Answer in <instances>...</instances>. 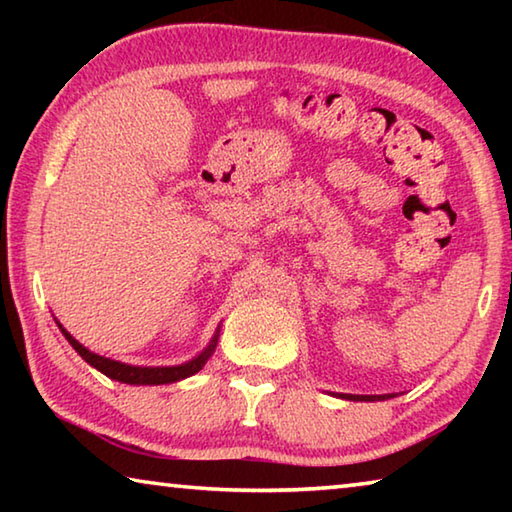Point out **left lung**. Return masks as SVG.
<instances>
[{
  "mask_svg": "<svg viewBox=\"0 0 512 512\" xmlns=\"http://www.w3.org/2000/svg\"><path fill=\"white\" fill-rule=\"evenodd\" d=\"M345 397V400H354V402H377V400H386L391 395H339Z\"/></svg>",
  "mask_w": 512,
  "mask_h": 512,
  "instance_id": "8db88e82",
  "label": "left lung"
}]
</instances>
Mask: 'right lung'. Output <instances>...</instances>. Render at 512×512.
Wrapping results in <instances>:
<instances>
[{
    "instance_id": "right-lung-1",
    "label": "right lung",
    "mask_w": 512,
    "mask_h": 512,
    "mask_svg": "<svg viewBox=\"0 0 512 512\" xmlns=\"http://www.w3.org/2000/svg\"><path fill=\"white\" fill-rule=\"evenodd\" d=\"M58 323V320H56ZM60 332H63L65 339L69 341V345L81 354V357L90 363L92 368H97L99 372H103V375L115 379V381H121V384H135V386H160V384H173V381H180L185 377H192L196 375L198 370H201L207 359L212 357V352L216 348V341H219V329H216L214 339L210 341V345L198 354V357H194L192 361L187 363H180V366H131V363H121V361H112V359H106L101 357V354L97 352H90L85 345H81L79 341L74 339L72 334L67 332V329L58 323Z\"/></svg>"
}]
</instances>
